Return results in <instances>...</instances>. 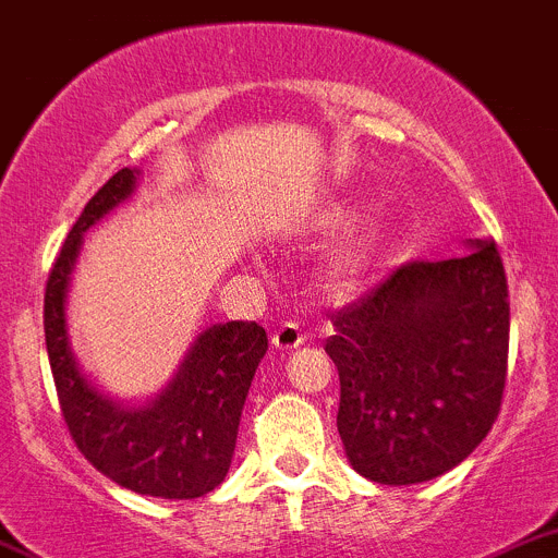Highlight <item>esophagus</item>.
<instances>
[{
	"label": "esophagus",
	"instance_id": "esophagus-1",
	"mask_svg": "<svg viewBox=\"0 0 558 558\" xmlns=\"http://www.w3.org/2000/svg\"><path fill=\"white\" fill-rule=\"evenodd\" d=\"M303 332H300V327L291 325V322H286V325H280L278 330L272 332V347L278 352H291L296 350V347H303Z\"/></svg>",
	"mask_w": 558,
	"mask_h": 558
}]
</instances>
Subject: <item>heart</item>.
<instances>
[{"instance_id":"b5f03b06","label":"heart","mask_w":558,"mask_h":558,"mask_svg":"<svg viewBox=\"0 0 558 558\" xmlns=\"http://www.w3.org/2000/svg\"><path fill=\"white\" fill-rule=\"evenodd\" d=\"M379 228H363V231L352 233L347 242L338 244L330 255H327L325 269H322V280L325 289L332 294H347L361 283L363 272H366L368 262H372L374 250H377Z\"/></svg>"}]
</instances>
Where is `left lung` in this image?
Masks as SVG:
<instances>
[{
  "mask_svg": "<svg viewBox=\"0 0 558 558\" xmlns=\"http://www.w3.org/2000/svg\"><path fill=\"white\" fill-rule=\"evenodd\" d=\"M399 267L332 316L325 352L341 379L338 435L377 484L444 476L482 444L507 383L509 291L493 239Z\"/></svg>",
  "mask_w": 558,
  "mask_h": 558,
  "instance_id": "1",
  "label": "left lung"
}]
</instances>
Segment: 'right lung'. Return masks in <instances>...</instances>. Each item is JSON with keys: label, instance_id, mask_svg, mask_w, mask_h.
I'll return each instance as SVG.
<instances>
[{"label": "right lung", "instance_id": "obj_1", "mask_svg": "<svg viewBox=\"0 0 558 558\" xmlns=\"http://www.w3.org/2000/svg\"><path fill=\"white\" fill-rule=\"evenodd\" d=\"M140 170L123 168L87 201L49 272L44 300L46 352L62 418L96 471L140 496L186 501L226 478L253 374L267 355L255 322L211 325L192 341L173 379L143 402L104 393L76 361L65 303L85 231L137 190Z\"/></svg>", "mask_w": 558, "mask_h": 558}]
</instances>
